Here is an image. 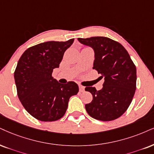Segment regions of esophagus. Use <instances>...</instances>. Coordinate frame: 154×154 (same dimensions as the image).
<instances>
[{"mask_svg": "<svg viewBox=\"0 0 154 154\" xmlns=\"http://www.w3.org/2000/svg\"><path fill=\"white\" fill-rule=\"evenodd\" d=\"M79 91H80V92L84 91V90H85V87L84 86H81V85H79Z\"/></svg>", "mask_w": 154, "mask_h": 154, "instance_id": "1", "label": "esophagus"}]
</instances>
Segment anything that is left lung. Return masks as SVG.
<instances>
[{"instance_id":"obj_1","label":"left lung","mask_w":154,"mask_h":154,"mask_svg":"<svg viewBox=\"0 0 154 154\" xmlns=\"http://www.w3.org/2000/svg\"><path fill=\"white\" fill-rule=\"evenodd\" d=\"M94 50L93 68L104 79L103 88L86 87L93 96L85 108L91 116L102 121L115 120L122 116L131 103L136 88L135 64L121 43L109 38L97 36L78 38Z\"/></svg>"}]
</instances>
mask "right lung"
Instances as JSON below:
<instances>
[{
  "mask_svg": "<svg viewBox=\"0 0 154 154\" xmlns=\"http://www.w3.org/2000/svg\"><path fill=\"white\" fill-rule=\"evenodd\" d=\"M48 41L30 47L20 56L14 72L17 94L25 109L41 121H55L66 113L69 98L79 92L73 81L58 83L52 76L64 53L73 43Z\"/></svg>",
  "mask_w": 154,
  "mask_h": 154,
  "instance_id": "right-lung-1",
  "label": "right lung"
}]
</instances>
